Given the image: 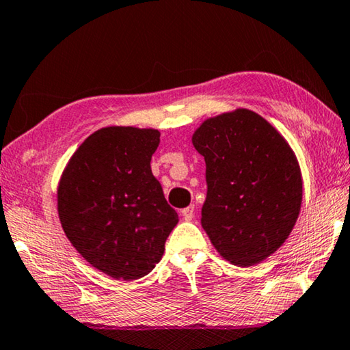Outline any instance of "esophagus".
Segmentation results:
<instances>
[{"mask_svg": "<svg viewBox=\"0 0 350 350\" xmlns=\"http://www.w3.org/2000/svg\"><path fill=\"white\" fill-rule=\"evenodd\" d=\"M193 211H196V208H193V205H191V206H187V208L183 209V211H181L183 219H185V220H192Z\"/></svg>", "mask_w": 350, "mask_h": 350, "instance_id": "1", "label": "esophagus"}]
</instances>
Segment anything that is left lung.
<instances>
[{
  "label": "left lung",
  "instance_id": "left-lung-1",
  "mask_svg": "<svg viewBox=\"0 0 350 350\" xmlns=\"http://www.w3.org/2000/svg\"><path fill=\"white\" fill-rule=\"evenodd\" d=\"M206 164L202 227L225 260L254 266L291 233L302 203V175L288 142L249 109L213 117L193 133Z\"/></svg>",
  "mask_w": 350,
  "mask_h": 350
}]
</instances>
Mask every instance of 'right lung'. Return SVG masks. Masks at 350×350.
Returning a JSON list of instances; mask_svg holds the SVG:
<instances>
[{
	"mask_svg": "<svg viewBox=\"0 0 350 350\" xmlns=\"http://www.w3.org/2000/svg\"><path fill=\"white\" fill-rule=\"evenodd\" d=\"M158 130L107 126L79 145L57 187V211L72 245L116 280H137L164 254L178 214L150 167Z\"/></svg>",
	"mask_w": 350,
	"mask_h": 350,
	"instance_id": "1",
	"label": "right lung"
}]
</instances>
